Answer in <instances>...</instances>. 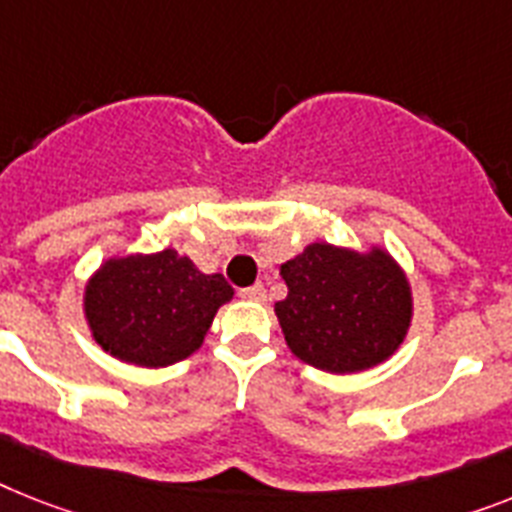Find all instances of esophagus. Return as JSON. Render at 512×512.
I'll return each mask as SVG.
<instances>
[{
    "mask_svg": "<svg viewBox=\"0 0 512 512\" xmlns=\"http://www.w3.org/2000/svg\"><path fill=\"white\" fill-rule=\"evenodd\" d=\"M240 298H243V301H251V303H264V301H266L264 285L243 287V290H240Z\"/></svg>",
    "mask_w": 512,
    "mask_h": 512,
    "instance_id": "obj_1",
    "label": "esophagus"
}]
</instances>
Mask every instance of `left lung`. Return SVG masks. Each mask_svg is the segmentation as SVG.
I'll list each match as a JSON object with an SVG mask.
<instances>
[{
	"label": "left lung",
	"mask_w": 512,
	"mask_h": 512,
	"mask_svg": "<svg viewBox=\"0 0 512 512\" xmlns=\"http://www.w3.org/2000/svg\"><path fill=\"white\" fill-rule=\"evenodd\" d=\"M285 301L274 303L287 348L329 374L379 366L403 345L413 316L408 277L379 246L311 243L280 266Z\"/></svg>",
	"instance_id": "8db88e82"
}]
</instances>
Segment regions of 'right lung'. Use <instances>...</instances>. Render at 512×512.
<instances>
[{"label": "right lung", "mask_w": 512, "mask_h": 512, "mask_svg": "<svg viewBox=\"0 0 512 512\" xmlns=\"http://www.w3.org/2000/svg\"><path fill=\"white\" fill-rule=\"evenodd\" d=\"M232 301L222 274L198 272L175 248L114 256L83 295L91 335L109 356L162 369L196 353L219 306Z\"/></svg>", "instance_id": "right-lung-1"}]
</instances>
